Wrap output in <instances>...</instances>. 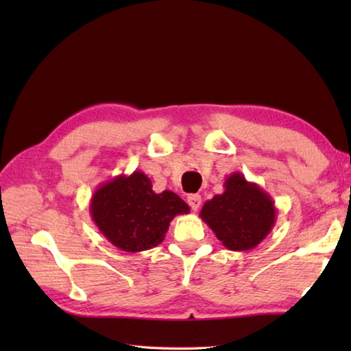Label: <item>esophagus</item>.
Returning <instances> with one entry per match:
<instances>
[{"label":"esophagus","mask_w":351,"mask_h":351,"mask_svg":"<svg viewBox=\"0 0 351 351\" xmlns=\"http://www.w3.org/2000/svg\"><path fill=\"white\" fill-rule=\"evenodd\" d=\"M187 202H189V205H190L193 211H197L200 204H202V197H200L199 195H189Z\"/></svg>","instance_id":"34e87169"}]
</instances>
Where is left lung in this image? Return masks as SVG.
<instances>
[{
    "label": "left lung",
    "mask_w": 351,
    "mask_h": 351,
    "mask_svg": "<svg viewBox=\"0 0 351 351\" xmlns=\"http://www.w3.org/2000/svg\"><path fill=\"white\" fill-rule=\"evenodd\" d=\"M223 187L225 191L206 200L199 215L226 249H255L274 228V200L240 171L229 175Z\"/></svg>",
    "instance_id": "obj_1"
}]
</instances>
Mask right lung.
I'll return each instance as SVG.
<instances>
[{
  "label": "right lung",
  "instance_id": "1",
  "mask_svg": "<svg viewBox=\"0 0 351 351\" xmlns=\"http://www.w3.org/2000/svg\"><path fill=\"white\" fill-rule=\"evenodd\" d=\"M189 213L190 206L176 193L164 190L156 195L140 170L101 184L90 199V215L99 232L130 253L161 244L170 221Z\"/></svg>",
  "mask_w": 351,
  "mask_h": 351
}]
</instances>
